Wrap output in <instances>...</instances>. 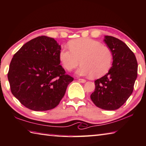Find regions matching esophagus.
<instances>
[{
	"mask_svg": "<svg viewBox=\"0 0 146 146\" xmlns=\"http://www.w3.org/2000/svg\"><path fill=\"white\" fill-rule=\"evenodd\" d=\"M78 81L80 82H82V83H85V82H86V80H85V79H83V78H79Z\"/></svg>",
	"mask_w": 146,
	"mask_h": 146,
	"instance_id": "1",
	"label": "esophagus"
}]
</instances>
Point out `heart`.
I'll list each match as a JSON object with an SVG mask.
<instances>
[{"mask_svg":"<svg viewBox=\"0 0 146 146\" xmlns=\"http://www.w3.org/2000/svg\"><path fill=\"white\" fill-rule=\"evenodd\" d=\"M70 49L59 53V59L66 70L82 65L76 71L80 76L99 78L105 75L112 66L113 55L109 48L90 38H79L69 43Z\"/></svg>","mask_w":146,"mask_h":146,"instance_id":"obj_1","label":"heart"}]
</instances>
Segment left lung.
<instances>
[{
	"mask_svg": "<svg viewBox=\"0 0 146 146\" xmlns=\"http://www.w3.org/2000/svg\"><path fill=\"white\" fill-rule=\"evenodd\" d=\"M104 41L112 51V66L108 73L94 81L95 90L91 99L102 109L114 110L120 108L133 92L138 64L133 52L120 39L105 36Z\"/></svg>",
	"mask_w": 146,
	"mask_h": 146,
	"instance_id": "left-lung-1",
	"label": "left lung"
}]
</instances>
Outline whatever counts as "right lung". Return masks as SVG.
Returning <instances> with one entry per match:
<instances>
[{"label":"right lung","instance_id":"right-lung-1","mask_svg":"<svg viewBox=\"0 0 146 146\" xmlns=\"http://www.w3.org/2000/svg\"><path fill=\"white\" fill-rule=\"evenodd\" d=\"M61 47L54 38L31 39L13 55L7 78L12 94L34 111L54 108L64 97L73 78L59 65Z\"/></svg>","mask_w":146,"mask_h":146}]
</instances>
